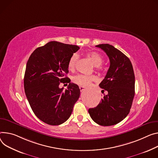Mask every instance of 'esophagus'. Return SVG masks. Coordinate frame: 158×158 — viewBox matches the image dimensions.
<instances>
[{
    "mask_svg": "<svg viewBox=\"0 0 158 158\" xmlns=\"http://www.w3.org/2000/svg\"><path fill=\"white\" fill-rule=\"evenodd\" d=\"M79 89H80L81 92H82V91L85 89V88L84 87V86H82V85H80V86H79Z\"/></svg>",
    "mask_w": 158,
    "mask_h": 158,
    "instance_id": "34e87169",
    "label": "esophagus"
}]
</instances>
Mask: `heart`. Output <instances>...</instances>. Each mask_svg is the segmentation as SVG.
Returning <instances> with one entry per match:
<instances>
[{"mask_svg":"<svg viewBox=\"0 0 158 158\" xmlns=\"http://www.w3.org/2000/svg\"><path fill=\"white\" fill-rule=\"evenodd\" d=\"M87 56L92 61L93 64L95 67H99V65H101L103 61L102 56L99 53L94 52H91L88 53ZM77 59L78 55L77 53H74L71 55L68 62V69L69 70H72L75 68ZM96 80L97 78L94 76H85L80 74L76 76L73 77L74 82L78 85H82V86H87V85H90L92 82L96 81Z\"/></svg>","mask_w":158,"mask_h":158,"instance_id":"b5f03b06","label":"heart"}]
</instances>
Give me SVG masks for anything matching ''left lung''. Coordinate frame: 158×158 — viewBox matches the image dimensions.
<instances>
[{"label": "left lung", "mask_w": 158, "mask_h": 158, "mask_svg": "<svg viewBox=\"0 0 158 158\" xmlns=\"http://www.w3.org/2000/svg\"><path fill=\"white\" fill-rule=\"evenodd\" d=\"M110 59V67L99 87L108 92L98 105L89 108L93 120L102 126H111L123 120L130 112L135 95V76L132 64L119 50L109 44L96 46ZM105 91L104 90H103Z\"/></svg>", "instance_id": "8db88e82"}]
</instances>
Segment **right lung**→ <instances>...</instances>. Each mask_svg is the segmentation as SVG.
Instances as JSON below:
<instances>
[{
  "label": "right lung",
  "instance_id": "add662e5",
  "mask_svg": "<svg viewBox=\"0 0 158 158\" xmlns=\"http://www.w3.org/2000/svg\"><path fill=\"white\" fill-rule=\"evenodd\" d=\"M79 47L58 41H50L37 48L27 60L24 77L25 94L35 115L50 125L67 121L80 96L78 85L64 76L68 62ZM60 82L69 83L67 90L59 88Z\"/></svg>",
  "mask_w": 158,
  "mask_h": 158
}]
</instances>
